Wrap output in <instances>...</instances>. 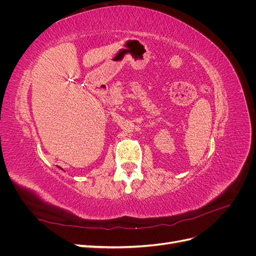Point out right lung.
Instances as JSON below:
<instances>
[{
  "label": "right lung",
  "mask_w": 256,
  "mask_h": 256,
  "mask_svg": "<svg viewBox=\"0 0 256 256\" xmlns=\"http://www.w3.org/2000/svg\"><path fill=\"white\" fill-rule=\"evenodd\" d=\"M58 168H60V166H58ZM62 170H63V168H62Z\"/></svg>",
  "instance_id": "right-lung-1"
}]
</instances>
